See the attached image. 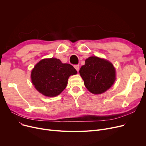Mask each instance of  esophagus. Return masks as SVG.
Returning <instances> with one entry per match:
<instances>
[{
  "mask_svg": "<svg viewBox=\"0 0 146 146\" xmlns=\"http://www.w3.org/2000/svg\"><path fill=\"white\" fill-rule=\"evenodd\" d=\"M74 67L75 68L76 70H77L78 72L79 70V65H74Z\"/></svg>",
  "mask_w": 146,
  "mask_h": 146,
  "instance_id": "esophagus-1",
  "label": "esophagus"
}]
</instances>
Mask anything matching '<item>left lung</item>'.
<instances>
[{"instance_id": "obj_1", "label": "left lung", "mask_w": 146, "mask_h": 146, "mask_svg": "<svg viewBox=\"0 0 146 146\" xmlns=\"http://www.w3.org/2000/svg\"><path fill=\"white\" fill-rule=\"evenodd\" d=\"M85 86L94 94H101L109 89L116 79L115 69L109 61L96 56L85 60L79 70Z\"/></svg>"}]
</instances>
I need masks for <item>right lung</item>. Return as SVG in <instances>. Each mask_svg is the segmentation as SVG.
I'll return each instance as SVG.
<instances>
[{
  "instance_id": "right-lung-1",
  "label": "right lung",
  "mask_w": 146,
  "mask_h": 146,
  "mask_svg": "<svg viewBox=\"0 0 146 146\" xmlns=\"http://www.w3.org/2000/svg\"><path fill=\"white\" fill-rule=\"evenodd\" d=\"M77 73L70 64L62 63L59 59L51 58L40 61L33 69L31 77L33 84L40 93L53 97L64 90L68 78Z\"/></svg>"
}]
</instances>
